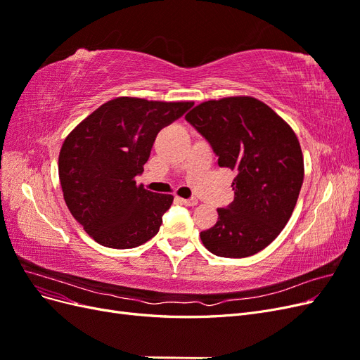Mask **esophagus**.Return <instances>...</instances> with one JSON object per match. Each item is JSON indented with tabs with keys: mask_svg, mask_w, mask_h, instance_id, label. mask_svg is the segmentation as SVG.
<instances>
[{
	"mask_svg": "<svg viewBox=\"0 0 360 360\" xmlns=\"http://www.w3.org/2000/svg\"><path fill=\"white\" fill-rule=\"evenodd\" d=\"M183 205H188V207H193V205H197L198 204V200L197 198H177Z\"/></svg>",
	"mask_w": 360,
	"mask_h": 360,
	"instance_id": "1",
	"label": "esophagus"
}]
</instances>
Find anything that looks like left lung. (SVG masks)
Wrapping results in <instances>:
<instances>
[{"label": "left lung", "mask_w": 360, "mask_h": 360, "mask_svg": "<svg viewBox=\"0 0 360 360\" xmlns=\"http://www.w3.org/2000/svg\"><path fill=\"white\" fill-rule=\"evenodd\" d=\"M207 139L217 165L237 172L234 201L201 231L204 246L225 258L250 257L279 236L297 202L303 156L292 129L254 97L204 102L184 117Z\"/></svg>", "instance_id": "left-lung-1"}]
</instances>
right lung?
Here are the masks:
<instances>
[{"mask_svg":"<svg viewBox=\"0 0 360 360\" xmlns=\"http://www.w3.org/2000/svg\"><path fill=\"white\" fill-rule=\"evenodd\" d=\"M192 102L117 97L76 126L58 158L60 183L70 213L93 240L130 249L155 237L172 195L136 186L160 129Z\"/></svg>","mask_w":360,"mask_h":360,"instance_id":"right-lung-1","label":"right lung"}]
</instances>
